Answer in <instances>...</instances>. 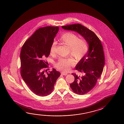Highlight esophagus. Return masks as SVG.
Listing matches in <instances>:
<instances>
[{
  "label": "esophagus",
  "mask_w": 124,
  "mask_h": 124,
  "mask_svg": "<svg viewBox=\"0 0 124 124\" xmlns=\"http://www.w3.org/2000/svg\"><path fill=\"white\" fill-rule=\"evenodd\" d=\"M61 74L62 75H63V76H66V75H68V74L65 73V72H62Z\"/></svg>",
  "instance_id": "obj_1"
}]
</instances>
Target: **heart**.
<instances>
[{
	"label": "heart",
	"mask_w": 124,
	"mask_h": 124,
	"mask_svg": "<svg viewBox=\"0 0 124 124\" xmlns=\"http://www.w3.org/2000/svg\"><path fill=\"white\" fill-rule=\"evenodd\" d=\"M60 40L63 45L68 47L69 53L77 61H79L86 55L88 50V45L87 41L84 38H79L75 33L70 32L63 33L60 37ZM56 42H53L50 48V53L53 55L56 47ZM75 61L73 59H60L56 66L58 69L67 72L73 66Z\"/></svg>",
	"instance_id": "heart-1"
}]
</instances>
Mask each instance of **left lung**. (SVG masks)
Instances as JSON below:
<instances>
[{
  "label": "left lung",
  "instance_id": "1",
  "mask_svg": "<svg viewBox=\"0 0 124 124\" xmlns=\"http://www.w3.org/2000/svg\"><path fill=\"white\" fill-rule=\"evenodd\" d=\"M62 28L78 33L88 44L87 53L75 68L81 75L72 73L75 80L70 84V87L74 92L80 95L84 94L94 87L103 71L105 65L103 46L95 33L80 24L63 26Z\"/></svg>",
  "mask_w": 124,
  "mask_h": 124
}]
</instances>
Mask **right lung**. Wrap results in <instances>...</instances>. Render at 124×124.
I'll list each match as a JSON object with an SVG mask.
<instances>
[{
	"mask_svg": "<svg viewBox=\"0 0 124 124\" xmlns=\"http://www.w3.org/2000/svg\"><path fill=\"white\" fill-rule=\"evenodd\" d=\"M59 30L58 26L39 28L25 41L21 49V75L31 91L38 96L50 94L61 75L54 68L47 73L44 70L48 67L44 59L49 55L51 46Z\"/></svg>",
	"mask_w": 124,
	"mask_h": 124,
	"instance_id": "add662e5",
	"label": "right lung"
}]
</instances>
